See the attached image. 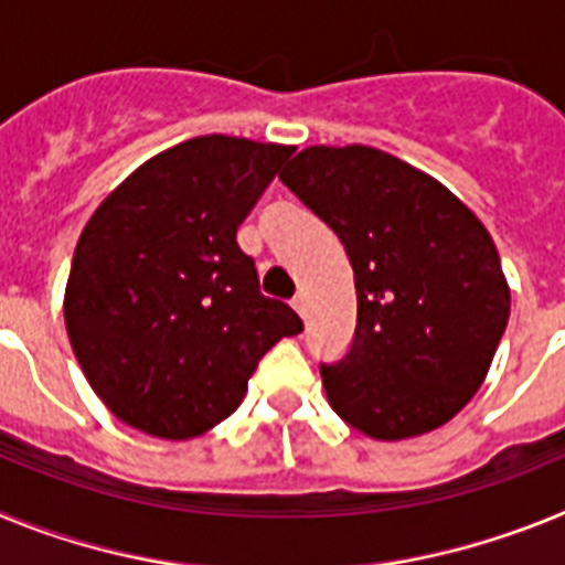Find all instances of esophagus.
<instances>
[{
	"instance_id": "obj_1",
	"label": "esophagus",
	"mask_w": 565,
	"mask_h": 565,
	"mask_svg": "<svg viewBox=\"0 0 565 565\" xmlns=\"http://www.w3.org/2000/svg\"><path fill=\"white\" fill-rule=\"evenodd\" d=\"M294 311H297L299 317H302V319L308 317V302H306V294H299V297H294Z\"/></svg>"
}]
</instances>
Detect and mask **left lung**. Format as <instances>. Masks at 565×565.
<instances>
[{
  "instance_id": "1",
  "label": "left lung",
  "mask_w": 565,
  "mask_h": 565,
  "mask_svg": "<svg viewBox=\"0 0 565 565\" xmlns=\"http://www.w3.org/2000/svg\"><path fill=\"white\" fill-rule=\"evenodd\" d=\"M279 181L351 257L356 337L322 364L333 411L376 441L444 427L507 331L512 297L487 226L433 174L362 143L302 149Z\"/></svg>"
}]
</instances>
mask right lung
Listing matches in <instances>:
<instances>
[{"instance_id":"obj_1","label":"right lung","mask_w":565,"mask_h":565,"mask_svg":"<svg viewBox=\"0 0 565 565\" xmlns=\"http://www.w3.org/2000/svg\"><path fill=\"white\" fill-rule=\"evenodd\" d=\"M294 147L198 135L135 169L78 237L64 326L113 416L169 441L232 416L302 319L259 294L237 226Z\"/></svg>"}]
</instances>
